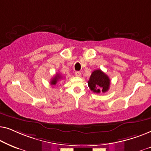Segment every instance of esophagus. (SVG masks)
<instances>
[{
	"label": "esophagus",
	"instance_id": "34e87169",
	"mask_svg": "<svg viewBox=\"0 0 151 151\" xmlns=\"http://www.w3.org/2000/svg\"><path fill=\"white\" fill-rule=\"evenodd\" d=\"M75 75L78 77H80L81 76V72L80 71H76L75 72Z\"/></svg>",
	"mask_w": 151,
	"mask_h": 151
}]
</instances>
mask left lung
<instances>
[{"label":"left lung","instance_id":"8db88e82","mask_svg":"<svg viewBox=\"0 0 151 151\" xmlns=\"http://www.w3.org/2000/svg\"><path fill=\"white\" fill-rule=\"evenodd\" d=\"M110 82L109 76L100 69H98L92 72L88 81V86L93 93H105L109 89Z\"/></svg>","mask_w":151,"mask_h":151}]
</instances>
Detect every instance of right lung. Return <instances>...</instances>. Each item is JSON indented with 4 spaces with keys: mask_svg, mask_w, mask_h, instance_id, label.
Returning <instances> with one entry per match:
<instances>
[{
    "mask_svg": "<svg viewBox=\"0 0 151 151\" xmlns=\"http://www.w3.org/2000/svg\"><path fill=\"white\" fill-rule=\"evenodd\" d=\"M61 78H63V77H62V76L60 75V74L56 73V75H55L54 77L52 78V80H51V82H50L51 84V85H55L57 82L59 81V80H60Z\"/></svg>",
    "mask_w": 151,
    "mask_h": 151,
    "instance_id": "add662e5",
    "label": "right lung"
}]
</instances>
